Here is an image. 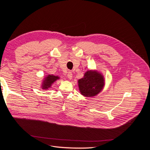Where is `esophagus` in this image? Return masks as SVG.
<instances>
[{"label": "esophagus", "instance_id": "obj_1", "mask_svg": "<svg viewBox=\"0 0 150 150\" xmlns=\"http://www.w3.org/2000/svg\"><path fill=\"white\" fill-rule=\"evenodd\" d=\"M67 77V78H69V79H71L72 78V72H71V71H69V72H68Z\"/></svg>", "mask_w": 150, "mask_h": 150}]
</instances>
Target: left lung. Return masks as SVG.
I'll use <instances>...</instances> for the list:
<instances>
[{"mask_svg": "<svg viewBox=\"0 0 150 150\" xmlns=\"http://www.w3.org/2000/svg\"><path fill=\"white\" fill-rule=\"evenodd\" d=\"M105 81L102 73L97 70L86 71L83 78L78 80V87L81 94L85 97L96 96L104 88Z\"/></svg>", "mask_w": 150, "mask_h": 150, "instance_id": "8db88e82", "label": "left lung"}]
</instances>
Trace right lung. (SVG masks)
I'll return each mask as SVG.
<instances>
[{"label":"right lung","instance_id":"obj_1","mask_svg":"<svg viewBox=\"0 0 150 150\" xmlns=\"http://www.w3.org/2000/svg\"><path fill=\"white\" fill-rule=\"evenodd\" d=\"M60 78L59 76H54L52 74H48L43 79L41 84V89H48L52 86V84L56 81L57 79H59Z\"/></svg>","mask_w":150,"mask_h":150}]
</instances>
